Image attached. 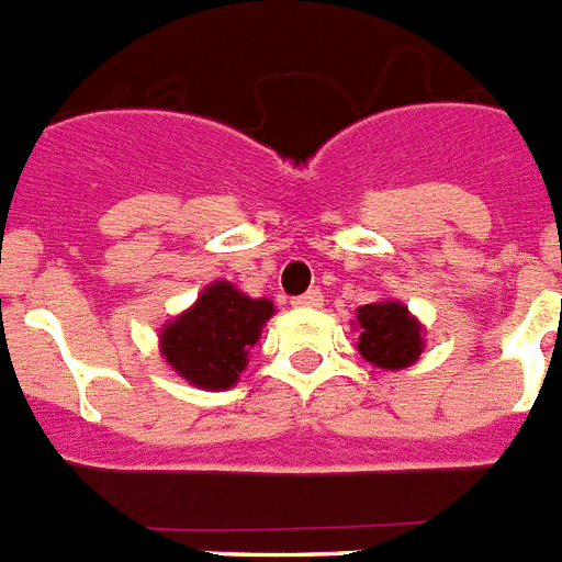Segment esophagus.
Here are the masks:
<instances>
[{
    "label": "esophagus",
    "mask_w": 562,
    "mask_h": 562,
    "mask_svg": "<svg viewBox=\"0 0 562 562\" xmlns=\"http://www.w3.org/2000/svg\"><path fill=\"white\" fill-rule=\"evenodd\" d=\"M322 302H325V295L318 293V290H307V293L299 295L293 304L295 307H304V310H316V307H322Z\"/></svg>",
    "instance_id": "34e87169"
}]
</instances>
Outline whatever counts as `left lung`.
I'll list each match as a JSON object with an SVG mask.
<instances>
[{
	"label": "left lung",
	"mask_w": 562,
	"mask_h": 562,
	"mask_svg": "<svg viewBox=\"0 0 562 562\" xmlns=\"http://www.w3.org/2000/svg\"><path fill=\"white\" fill-rule=\"evenodd\" d=\"M359 334L357 351L366 362L383 371H403L415 366L426 348V330L420 318L401 299H380V302L357 307L351 322Z\"/></svg>",
	"instance_id": "left-lung-1"
}]
</instances>
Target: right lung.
<instances>
[{
	"label": "right lung",
	"mask_w": 562,
	"mask_h": 562,
	"mask_svg": "<svg viewBox=\"0 0 562 562\" xmlns=\"http://www.w3.org/2000/svg\"><path fill=\"white\" fill-rule=\"evenodd\" d=\"M272 316L276 304L269 299H252L220 278L191 307L161 325L159 353L186 383L203 392H226L249 366V351Z\"/></svg>",
	"instance_id": "obj_1"
}]
</instances>
